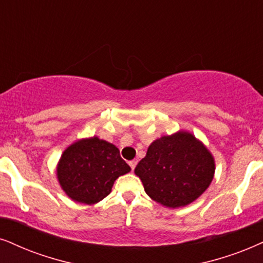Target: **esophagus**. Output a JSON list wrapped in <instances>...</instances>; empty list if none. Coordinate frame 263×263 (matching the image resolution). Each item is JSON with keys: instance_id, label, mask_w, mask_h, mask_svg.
<instances>
[{"instance_id": "34e87169", "label": "esophagus", "mask_w": 263, "mask_h": 263, "mask_svg": "<svg viewBox=\"0 0 263 263\" xmlns=\"http://www.w3.org/2000/svg\"><path fill=\"white\" fill-rule=\"evenodd\" d=\"M129 164V166H131V168L132 170H135V167H136V165H137V160H131L128 162Z\"/></svg>"}]
</instances>
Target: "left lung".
Masks as SVG:
<instances>
[{"mask_svg": "<svg viewBox=\"0 0 263 263\" xmlns=\"http://www.w3.org/2000/svg\"><path fill=\"white\" fill-rule=\"evenodd\" d=\"M135 174L153 200L175 209L191 204L208 189L215 162L202 143L179 131L153 142Z\"/></svg>", "mask_w": 263, "mask_h": 263, "instance_id": "8db88e82", "label": "left lung"}]
</instances>
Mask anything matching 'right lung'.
<instances>
[{"mask_svg": "<svg viewBox=\"0 0 263 263\" xmlns=\"http://www.w3.org/2000/svg\"><path fill=\"white\" fill-rule=\"evenodd\" d=\"M129 170L114 144L92 137L66 148L57 176L63 191L72 200L91 205L107 197L115 179Z\"/></svg>", "mask_w": 263, "mask_h": 263, "instance_id": "1", "label": "right lung"}]
</instances>
